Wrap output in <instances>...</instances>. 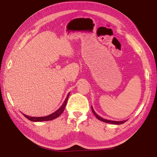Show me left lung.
I'll return each mask as SVG.
<instances>
[{"mask_svg":"<svg viewBox=\"0 0 157 157\" xmlns=\"http://www.w3.org/2000/svg\"><path fill=\"white\" fill-rule=\"evenodd\" d=\"M91 110H92V112L94 113V114L96 116V117L97 118L98 120H100V121H104V122H106V123H109V124H117V125H119V124H122L124 123H125V122L127 121V120H123V121H111V120H107V119H103L102 117H101L100 116H98L97 113L95 112V111L94 110L93 107L91 106Z\"/></svg>","mask_w":157,"mask_h":157,"instance_id":"1","label":"left lung"}]
</instances>
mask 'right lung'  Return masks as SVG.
<instances>
[{
	"label": "right lung",
	"mask_w": 157,
	"mask_h": 157,
	"mask_svg": "<svg viewBox=\"0 0 157 157\" xmlns=\"http://www.w3.org/2000/svg\"><path fill=\"white\" fill-rule=\"evenodd\" d=\"M69 94L70 93H68V94L66 96L65 101H64V102L63 103V104L61 105V106L60 107V108L58 109L55 111V112H53V113H51V114L48 115V116H46V117H29V116H27L24 114V113H23V115L24 116L25 118H27L28 119L30 120V121H35V122H40V121H51V120H53L55 119H56L59 117L60 115L63 112L64 109H65V107L66 106V103H67V100L68 98V96H69Z\"/></svg>",
	"instance_id": "obj_1"
}]
</instances>
